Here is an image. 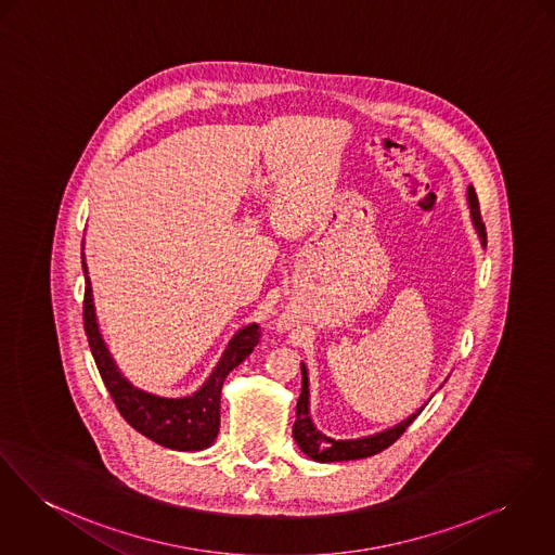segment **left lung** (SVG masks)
Segmentation results:
<instances>
[{"label": "left lung", "instance_id": "1", "mask_svg": "<svg viewBox=\"0 0 555 555\" xmlns=\"http://www.w3.org/2000/svg\"><path fill=\"white\" fill-rule=\"evenodd\" d=\"M467 198H469L470 217H473V225L479 234L481 245L486 247V225L481 221L479 214V201L477 194L469 185L467 190ZM425 410V405L412 414L408 421L399 423L397 427L386 428L383 433L370 435V437H361V439H332L327 435H323L319 428L314 427L312 418H310V392H308V372L306 365L301 363V392H299L298 405H296V425H294V439L299 446V450L317 461V463H340V461H357V459H367L374 456L378 452L386 450L388 446H392L403 433L410 427L418 414Z\"/></svg>", "mask_w": 555, "mask_h": 555}]
</instances>
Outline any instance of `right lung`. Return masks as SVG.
Segmentation results:
<instances>
[{"instance_id":"1","label":"right lung","mask_w":555,"mask_h":555,"mask_svg":"<svg viewBox=\"0 0 555 555\" xmlns=\"http://www.w3.org/2000/svg\"><path fill=\"white\" fill-rule=\"evenodd\" d=\"M85 332L90 352L94 357L96 370L107 386L118 412L130 427L152 441L179 450L196 452L209 448L219 433V397L225 376L241 365L259 341V327L256 323L243 327L223 350L217 367L196 392L188 397H158L147 390H141L128 383L116 367L105 340L101 338L94 306H92V287L88 279L85 257Z\"/></svg>"}]
</instances>
